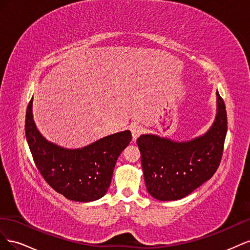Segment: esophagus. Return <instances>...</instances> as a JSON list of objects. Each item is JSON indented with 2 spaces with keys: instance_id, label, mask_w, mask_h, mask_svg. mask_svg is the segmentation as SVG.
<instances>
[{
  "instance_id": "34e87169",
  "label": "esophagus",
  "mask_w": 250,
  "mask_h": 250,
  "mask_svg": "<svg viewBox=\"0 0 250 250\" xmlns=\"http://www.w3.org/2000/svg\"><path fill=\"white\" fill-rule=\"evenodd\" d=\"M131 135H132V141L135 142L140 135L143 133V128L140 125H134L131 127Z\"/></svg>"
}]
</instances>
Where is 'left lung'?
<instances>
[{"instance_id": "1", "label": "left lung", "mask_w": 250, "mask_h": 250, "mask_svg": "<svg viewBox=\"0 0 250 250\" xmlns=\"http://www.w3.org/2000/svg\"><path fill=\"white\" fill-rule=\"evenodd\" d=\"M217 96V113L209 129L188 141H173L156 134L137 140L148 193L161 201L178 200L206 183L219 167L228 132L222 98Z\"/></svg>"}]
</instances>
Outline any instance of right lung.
Wrapping results in <instances>:
<instances>
[{"instance_id": "right-lung-1", "label": "right lung", "mask_w": 250, "mask_h": 250, "mask_svg": "<svg viewBox=\"0 0 250 250\" xmlns=\"http://www.w3.org/2000/svg\"><path fill=\"white\" fill-rule=\"evenodd\" d=\"M33 98L26 113V139L37 169L65 198L90 202L106 194L118 157L129 145V130L113 133L87 146L67 149L48 141L33 119Z\"/></svg>"}]
</instances>
